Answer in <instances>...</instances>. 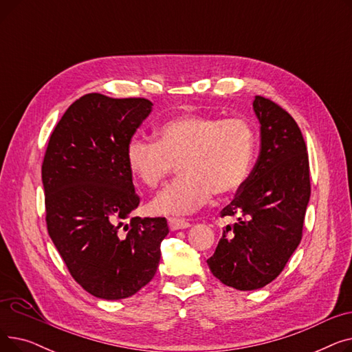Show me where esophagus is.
Masks as SVG:
<instances>
[{
    "label": "esophagus",
    "instance_id": "esophagus-1",
    "mask_svg": "<svg viewBox=\"0 0 352 352\" xmlns=\"http://www.w3.org/2000/svg\"><path fill=\"white\" fill-rule=\"evenodd\" d=\"M168 226L171 231H178V230H186L190 228L191 224L187 223L186 219H179V218H168Z\"/></svg>",
    "mask_w": 352,
    "mask_h": 352
}]
</instances>
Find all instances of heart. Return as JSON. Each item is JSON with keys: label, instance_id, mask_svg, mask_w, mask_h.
Returning <instances> with one entry per match:
<instances>
[{"label": "heart", "instance_id": "b5f03b06", "mask_svg": "<svg viewBox=\"0 0 352 352\" xmlns=\"http://www.w3.org/2000/svg\"><path fill=\"white\" fill-rule=\"evenodd\" d=\"M255 150L252 126L241 118L221 120L184 114L157 128L155 142L134 137L125 158L129 173L142 186L155 188L178 165V178L150 202L160 215L190 214L212 194L228 197L245 182Z\"/></svg>", "mask_w": 352, "mask_h": 352}]
</instances>
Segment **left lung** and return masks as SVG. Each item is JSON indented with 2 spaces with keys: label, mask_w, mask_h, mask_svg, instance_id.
<instances>
[{
  "label": "left lung",
  "mask_w": 352,
  "mask_h": 352,
  "mask_svg": "<svg viewBox=\"0 0 352 352\" xmlns=\"http://www.w3.org/2000/svg\"><path fill=\"white\" fill-rule=\"evenodd\" d=\"M261 151L221 217L227 226L207 264L215 278L239 291L263 288L281 274L301 243L309 201V165L297 122L280 105L255 97Z\"/></svg>",
  "instance_id": "left-lung-1"
}]
</instances>
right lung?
I'll list each match as a JSON object with an SVG mask.
<instances>
[{
  "label": "right lung",
  "mask_w": 352,
  "mask_h": 352,
  "mask_svg": "<svg viewBox=\"0 0 352 352\" xmlns=\"http://www.w3.org/2000/svg\"><path fill=\"white\" fill-rule=\"evenodd\" d=\"M145 98L87 94L68 107L43 162L47 228L55 248L87 292L122 300L157 272L165 218H129L140 204L125 150L151 114Z\"/></svg>",
  "instance_id": "1"
}]
</instances>
